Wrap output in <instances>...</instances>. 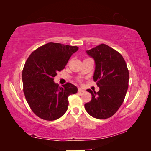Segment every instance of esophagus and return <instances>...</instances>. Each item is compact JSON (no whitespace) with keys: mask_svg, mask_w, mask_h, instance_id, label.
<instances>
[{"mask_svg":"<svg viewBox=\"0 0 151 151\" xmlns=\"http://www.w3.org/2000/svg\"><path fill=\"white\" fill-rule=\"evenodd\" d=\"M78 91L79 92V93H83V92H85V91H84L83 89H82L81 88H78Z\"/></svg>","mask_w":151,"mask_h":151,"instance_id":"obj_1","label":"esophagus"}]
</instances>
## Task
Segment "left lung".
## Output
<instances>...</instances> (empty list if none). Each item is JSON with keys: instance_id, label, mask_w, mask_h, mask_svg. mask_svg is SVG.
<instances>
[{"instance_id": "1", "label": "left lung", "mask_w": 151, "mask_h": 151, "mask_svg": "<svg viewBox=\"0 0 151 151\" xmlns=\"http://www.w3.org/2000/svg\"><path fill=\"white\" fill-rule=\"evenodd\" d=\"M95 61L93 80L99 92L87 89L92 99L85 103L86 112L94 118L106 119L113 116L121 106L129 87V73L120 53L105 44L86 51Z\"/></svg>"}]
</instances>
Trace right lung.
Masks as SVG:
<instances>
[{
  "instance_id": "1",
  "label": "right lung",
  "mask_w": 151,
  "mask_h": 151,
  "mask_svg": "<svg viewBox=\"0 0 151 151\" xmlns=\"http://www.w3.org/2000/svg\"><path fill=\"white\" fill-rule=\"evenodd\" d=\"M76 46L48 42L33 51L22 70L23 92L32 112L46 121H55L67 111L68 97L77 87L66 83L63 87L54 83L58 71L65 68Z\"/></svg>"
}]
</instances>
